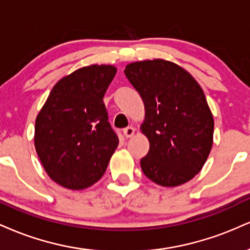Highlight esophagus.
<instances>
[{
	"instance_id": "1",
	"label": "esophagus",
	"mask_w": 250,
	"mask_h": 250,
	"mask_svg": "<svg viewBox=\"0 0 250 250\" xmlns=\"http://www.w3.org/2000/svg\"><path fill=\"white\" fill-rule=\"evenodd\" d=\"M134 134H135V129L133 127H127V128L125 129V130H123V135H125V136L127 137V139H129V137L133 136Z\"/></svg>"
}]
</instances>
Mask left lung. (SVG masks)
Instances as JSON below:
<instances>
[{
  "label": "left lung",
  "mask_w": 250,
  "mask_h": 250,
  "mask_svg": "<svg viewBox=\"0 0 250 250\" xmlns=\"http://www.w3.org/2000/svg\"><path fill=\"white\" fill-rule=\"evenodd\" d=\"M125 74L145 104L141 133L149 153L143 174L162 187H177L199 174L213 147L214 117L196 80L163 59L129 63Z\"/></svg>",
  "instance_id": "left-lung-1"
}]
</instances>
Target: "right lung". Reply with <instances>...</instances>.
<instances>
[{"mask_svg":"<svg viewBox=\"0 0 250 250\" xmlns=\"http://www.w3.org/2000/svg\"><path fill=\"white\" fill-rule=\"evenodd\" d=\"M116 70L91 64L65 75L37 114L36 153L48 176L63 188L82 190L96 183L119 146L103 103Z\"/></svg>","mask_w":250,"mask_h":250,"instance_id":"add662e5","label":"right lung"}]
</instances>
